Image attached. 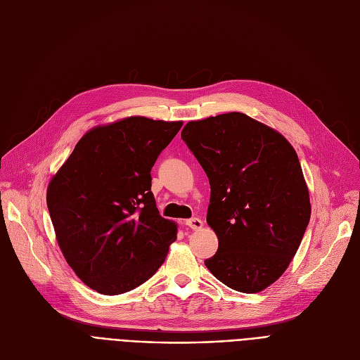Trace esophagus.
<instances>
[{
	"instance_id": "34e87169",
	"label": "esophagus",
	"mask_w": 360,
	"mask_h": 360,
	"mask_svg": "<svg viewBox=\"0 0 360 360\" xmlns=\"http://www.w3.org/2000/svg\"><path fill=\"white\" fill-rule=\"evenodd\" d=\"M185 224L188 226V228H191V229H194V231H200V229L202 228V226H204L202 220H201V219H198V217L188 219V220L185 221Z\"/></svg>"
}]
</instances>
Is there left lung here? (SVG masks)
Masks as SVG:
<instances>
[{
	"label": "left lung",
	"mask_w": 360,
	"mask_h": 360,
	"mask_svg": "<svg viewBox=\"0 0 360 360\" xmlns=\"http://www.w3.org/2000/svg\"><path fill=\"white\" fill-rule=\"evenodd\" d=\"M181 137L210 182L207 223L219 248L205 267L233 290H264L289 267L311 217L295 148L240 112L190 121Z\"/></svg>",
	"instance_id": "obj_1"
}]
</instances>
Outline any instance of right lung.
<instances>
[{
	"label": "right lung",
	"mask_w": 360,
	"mask_h": 360,
	"mask_svg": "<svg viewBox=\"0 0 360 360\" xmlns=\"http://www.w3.org/2000/svg\"><path fill=\"white\" fill-rule=\"evenodd\" d=\"M181 127L144 117L94 127L51 179L56 240L90 289L121 295L139 288L176 240V223L159 214L150 172Z\"/></svg>",
	"instance_id": "add662e5"
}]
</instances>
